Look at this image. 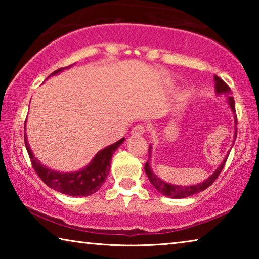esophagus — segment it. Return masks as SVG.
Returning <instances> with one entry per match:
<instances>
[{"instance_id":"1","label":"esophagus","mask_w":259,"mask_h":259,"mask_svg":"<svg viewBox=\"0 0 259 259\" xmlns=\"http://www.w3.org/2000/svg\"><path fill=\"white\" fill-rule=\"evenodd\" d=\"M145 133H146L145 126H144V125H140V124L136 125L135 128H134L133 130H131V134L135 135V136H140V135H144Z\"/></svg>"}]
</instances>
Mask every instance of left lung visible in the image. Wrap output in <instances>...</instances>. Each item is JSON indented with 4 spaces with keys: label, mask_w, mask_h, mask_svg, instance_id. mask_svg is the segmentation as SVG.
I'll return each instance as SVG.
<instances>
[{
    "label": "left lung",
    "mask_w": 259,
    "mask_h": 259,
    "mask_svg": "<svg viewBox=\"0 0 259 259\" xmlns=\"http://www.w3.org/2000/svg\"><path fill=\"white\" fill-rule=\"evenodd\" d=\"M213 81H214V91H216V94L217 95H226L227 97H229V98H227V104H229L231 111L234 115L235 124H238V120H236V115H235V103H234V98L231 96L232 93H231L230 87L227 85L226 83L222 80V78H219L216 75L213 76ZM236 130H238V129H236V125H235V133H234L233 142H235V139H236V133H238ZM233 145H234V144H233ZM233 145H232V146H233ZM151 153H152V146H150V148H148V155H150V156H148V160L145 163V172L147 175V177H148V179H150L152 185L156 188L157 192L161 193L162 195L168 196V198H172V199L187 198V196L196 194V193H200L201 191H204L205 188H208L217 179L218 175L221 174L223 168H224L225 162H226L227 157H229V154H230V153H227L225 159L223 160L221 165H219L218 168L216 169V171H214L211 175V176H209L202 183L194 184V185H176V184H170V183H166L164 181H162L161 178L157 177L156 175L153 172V170H152L151 165H150Z\"/></svg>",
    "instance_id": "obj_1"
}]
</instances>
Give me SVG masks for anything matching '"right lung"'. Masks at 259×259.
Here are the masks:
<instances>
[{"mask_svg":"<svg viewBox=\"0 0 259 259\" xmlns=\"http://www.w3.org/2000/svg\"><path fill=\"white\" fill-rule=\"evenodd\" d=\"M68 67L57 69V71L52 73L51 75H56V74L63 72L64 69H66ZM24 138L26 150L28 152L30 161H32V165L35 171L38 175V177H40L48 186L52 188V190L71 196L91 195L102 187L104 182L106 181V178L108 176L109 169H111L113 153L115 152L117 148L120 147L121 144L125 140L124 138H121L120 140H117L116 143L103 148L102 151H99L97 154L94 156V159L90 161L89 164L84 166L83 169L78 170V171L59 172L56 171V170L48 168L46 165H43L41 162L35 157L32 150H30L26 134L24 135Z\"/></svg>","mask_w":259,"mask_h":259,"instance_id":"obj_1","label":"right lung"}]
</instances>
